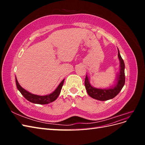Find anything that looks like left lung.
Here are the masks:
<instances>
[{"label":"left lung","instance_id":"8db88e82","mask_svg":"<svg viewBox=\"0 0 145 145\" xmlns=\"http://www.w3.org/2000/svg\"><path fill=\"white\" fill-rule=\"evenodd\" d=\"M118 57L120 63V68L119 75L118 76L117 85L113 88L109 89H98L92 86L89 81V78L86 76L85 80V86L87 93L91 97L94 99L105 101L109 99H112L120 93L122 88L123 87L125 82V63L124 61L121 58L120 54V52L118 50Z\"/></svg>","mask_w":145,"mask_h":145}]
</instances>
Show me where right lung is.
<instances>
[{
  "label": "right lung",
  "mask_w": 145,
  "mask_h": 145,
  "mask_svg": "<svg viewBox=\"0 0 145 145\" xmlns=\"http://www.w3.org/2000/svg\"><path fill=\"white\" fill-rule=\"evenodd\" d=\"M64 80L65 79H63L62 82H60L57 88L53 93L49 95L41 96V95H35V94H31L29 93L28 91H26L19 85L18 81H17V78H16V86H17V89H18V90L20 92V93L23 95L24 97L27 100L29 101L30 102L33 103H36V104H40V105L48 104L54 102L55 100H56L60 93L61 89H62V86L63 85Z\"/></svg>",
  "instance_id": "obj_1"
}]
</instances>
